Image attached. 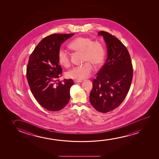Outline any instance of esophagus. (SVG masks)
Masks as SVG:
<instances>
[{"instance_id": "34e87169", "label": "esophagus", "mask_w": 159, "mask_h": 159, "mask_svg": "<svg viewBox=\"0 0 159 159\" xmlns=\"http://www.w3.org/2000/svg\"><path fill=\"white\" fill-rule=\"evenodd\" d=\"M74 82L75 84H77V83H81L82 81L78 80H74Z\"/></svg>"}]
</instances>
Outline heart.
<instances>
[{
	"mask_svg": "<svg viewBox=\"0 0 159 159\" xmlns=\"http://www.w3.org/2000/svg\"><path fill=\"white\" fill-rule=\"evenodd\" d=\"M71 50L83 53L84 62H87L80 66H75L69 70L66 75L69 78L82 80L89 78L93 72V65L98 68L102 65L105 57L104 48L98 42L93 41L89 37H78L73 39L68 44ZM59 63L67 67L70 63V55L62 49L57 53Z\"/></svg>",
	"mask_w": 159,
	"mask_h": 159,
	"instance_id": "obj_1",
	"label": "heart"
}]
</instances>
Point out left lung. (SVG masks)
Segmentation results:
<instances>
[{"label":"left lung","mask_w":159,"mask_h":159,"mask_svg":"<svg viewBox=\"0 0 159 159\" xmlns=\"http://www.w3.org/2000/svg\"><path fill=\"white\" fill-rule=\"evenodd\" d=\"M107 44V57L92 81L89 101L96 110L107 113L122 104L128 93L133 76L130 55L117 37L101 31Z\"/></svg>","instance_id":"obj_1"}]
</instances>
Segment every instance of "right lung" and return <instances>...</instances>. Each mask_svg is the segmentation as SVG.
<instances>
[{
  "instance_id": "obj_1",
  "label": "right lung",
  "mask_w": 159,
  "mask_h": 159,
  "mask_svg": "<svg viewBox=\"0 0 159 159\" xmlns=\"http://www.w3.org/2000/svg\"><path fill=\"white\" fill-rule=\"evenodd\" d=\"M74 34H54L44 37L29 57L26 78L33 96L37 102L49 111L61 110L70 99L72 79L60 81L62 68L57 53L61 44Z\"/></svg>"
}]
</instances>
